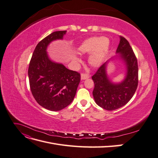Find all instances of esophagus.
I'll return each instance as SVG.
<instances>
[{
    "label": "esophagus",
    "instance_id": "1",
    "mask_svg": "<svg viewBox=\"0 0 158 158\" xmlns=\"http://www.w3.org/2000/svg\"><path fill=\"white\" fill-rule=\"evenodd\" d=\"M90 77V76L87 74H81V80H85Z\"/></svg>",
    "mask_w": 158,
    "mask_h": 158
}]
</instances>
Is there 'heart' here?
Instances as JSON below:
<instances>
[{"label":"heart","mask_w":158,"mask_h":158,"mask_svg":"<svg viewBox=\"0 0 158 158\" xmlns=\"http://www.w3.org/2000/svg\"><path fill=\"white\" fill-rule=\"evenodd\" d=\"M109 40L103 37H93L84 41L78 47V51L82 54L90 53L88 63L94 67L99 66L106 56L109 47Z\"/></svg>","instance_id":"heart-1"}]
</instances>
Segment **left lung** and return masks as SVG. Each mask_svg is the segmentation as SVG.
<instances>
[{
    "instance_id": "obj_1",
    "label": "left lung",
    "mask_w": 158,
    "mask_h": 158,
    "mask_svg": "<svg viewBox=\"0 0 158 158\" xmlns=\"http://www.w3.org/2000/svg\"><path fill=\"white\" fill-rule=\"evenodd\" d=\"M117 55L103 63L92 78L94 82L93 96L99 107L113 111L126 105L135 94L138 82V68L136 57L125 37L120 36ZM114 59L121 60L126 68L124 79L120 83H114L108 78L107 64Z\"/></svg>"
}]
</instances>
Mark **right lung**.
<instances>
[{"label":"right lung","instance_id":"right-lung-1","mask_svg":"<svg viewBox=\"0 0 158 158\" xmlns=\"http://www.w3.org/2000/svg\"><path fill=\"white\" fill-rule=\"evenodd\" d=\"M66 31L52 32L39 42L28 69L30 86L39 105L52 111L67 107L73 101L80 82V74L50 59L47 47L52 41L63 40Z\"/></svg>","mask_w":158,"mask_h":158}]
</instances>
